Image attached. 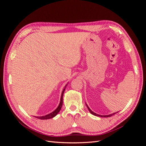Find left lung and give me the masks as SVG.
<instances>
[{
    "label": "left lung",
    "mask_w": 146,
    "mask_h": 146,
    "mask_svg": "<svg viewBox=\"0 0 146 146\" xmlns=\"http://www.w3.org/2000/svg\"><path fill=\"white\" fill-rule=\"evenodd\" d=\"M86 106H87V108H88V110H89L90 111V112L92 114H93V115H94V116H99V117H111V116H113L114 114H115L116 113H117V112H116V113H112V114H109V115H105V116H102V115H100V114H96V113H94L93 111H92V110L88 107V106L87 105V104H86Z\"/></svg>",
    "instance_id": "8db88e82"
}]
</instances>
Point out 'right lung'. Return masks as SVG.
Instances as JSON below:
<instances>
[{
    "label": "right lung",
    "instance_id": "add662e5",
    "mask_svg": "<svg viewBox=\"0 0 146 146\" xmlns=\"http://www.w3.org/2000/svg\"><path fill=\"white\" fill-rule=\"evenodd\" d=\"M66 86H67V85H66ZM66 86H65V88H64L63 91H62V94H61L60 104H59V105H58V107L56 108V110H54V111H53V112H52L51 113L48 114H47V115H46V116H36V117H36V118L39 119H42V120H44V119H51V118H52V117H55V116L56 115V114L59 113V111H60V110H61V107H62V105H63V94H64V90H65V88H66Z\"/></svg>",
    "mask_w": 146,
    "mask_h": 146
}]
</instances>
